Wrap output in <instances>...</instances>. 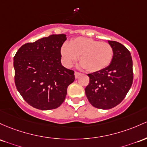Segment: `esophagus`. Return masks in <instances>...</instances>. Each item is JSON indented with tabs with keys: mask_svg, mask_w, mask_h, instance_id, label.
<instances>
[{
	"mask_svg": "<svg viewBox=\"0 0 147 147\" xmlns=\"http://www.w3.org/2000/svg\"><path fill=\"white\" fill-rule=\"evenodd\" d=\"M81 75V73H80V72H77V71H75V78H78V77L80 76V75Z\"/></svg>",
	"mask_w": 147,
	"mask_h": 147,
	"instance_id": "1",
	"label": "esophagus"
}]
</instances>
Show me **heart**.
<instances>
[{"instance_id": "b5f03b06", "label": "heart", "mask_w": 147, "mask_h": 147, "mask_svg": "<svg viewBox=\"0 0 147 147\" xmlns=\"http://www.w3.org/2000/svg\"><path fill=\"white\" fill-rule=\"evenodd\" d=\"M61 54L63 63L67 67L72 65L80 56L82 66L88 72H94L103 70L111 63L114 49L105 42L78 37L71 40L69 45H63Z\"/></svg>"}]
</instances>
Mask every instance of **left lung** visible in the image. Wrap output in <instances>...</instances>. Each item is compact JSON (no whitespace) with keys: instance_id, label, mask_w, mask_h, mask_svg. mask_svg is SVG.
I'll list each match as a JSON object with an SVG mask.
<instances>
[{"instance_id":"obj_1","label":"left lung","mask_w":147,"mask_h":147,"mask_svg":"<svg viewBox=\"0 0 147 147\" xmlns=\"http://www.w3.org/2000/svg\"><path fill=\"white\" fill-rule=\"evenodd\" d=\"M114 49V57L109 66L88 74L89 84L85 88L88 101L94 107L109 109L125 98L133 84V60L130 52L123 45L108 40Z\"/></svg>"}]
</instances>
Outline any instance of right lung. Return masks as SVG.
Instances as JSON below:
<instances>
[{
	"mask_svg": "<svg viewBox=\"0 0 147 147\" xmlns=\"http://www.w3.org/2000/svg\"><path fill=\"white\" fill-rule=\"evenodd\" d=\"M65 34L51 35L24 44L14 56V83L28 105L41 110L58 108L65 100L75 72L61 65Z\"/></svg>",
	"mask_w": 147,
	"mask_h": 147,
	"instance_id": "1",
	"label": "right lung"
}]
</instances>
